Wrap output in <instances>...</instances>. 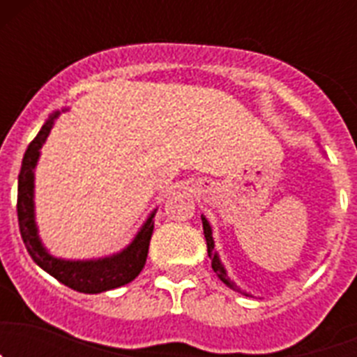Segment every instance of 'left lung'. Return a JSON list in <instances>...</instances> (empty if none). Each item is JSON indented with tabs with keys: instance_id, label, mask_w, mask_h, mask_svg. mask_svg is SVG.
<instances>
[{
	"instance_id": "obj_1",
	"label": "left lung",
	"mask_w": 357,
	"mask_h": 357,
	"mask_svg": "<svg viewBox=\"0 0 357 357\" xmlns=\"http://www.w3.org/2000/svg\"><path fill=\"white\" fill-rule=\"evenodd\" d=\"M202 223H204V236H206V241H207V254H209V257H211V264H213V270L218 273V277H220V279H222L230 289L238 291V288L234 286V282H230V279L227 277L225 268L222 266V263H220V259H218V254L214 252V241H213V232H211V225L207 223L206 218H202Z\"/></svg>"
}]
</instances>
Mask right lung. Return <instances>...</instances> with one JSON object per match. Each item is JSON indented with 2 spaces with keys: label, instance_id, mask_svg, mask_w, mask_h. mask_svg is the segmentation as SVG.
<instances>
[{
  "label": "right lung",
  "instance_id": "1",
  "mask_svg": "<svg viewBox=\"0 0 357 357\" xmlns=\"http://www.w3.org/2000/svg\"><path fill=\"white\" fill-rule=\"evenodd\" d=\"M56 116H59V112H55L48 121L44 123L39 134L36 135V139L28 144L23 164H21V172H19L17 220L24 247H26L28 254L31 255V259L36 261L44 272H48L59 282L75 289V291L102 293L128 284L130 280L139 275L144 263H146L148 247H150L151 232H153V223H151L153 214L148 218V222L144 223L139 234L135 236L134 241L121 254L105 257V259L62 261L52 257L40 245L36 220H33V168H36L37 159H39L40 146L48 137L53 127V119Z\"/></svg>",
  "mask_w": 357,
  "mask_h": 357
}]
</instances>
